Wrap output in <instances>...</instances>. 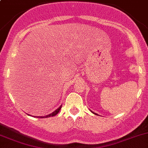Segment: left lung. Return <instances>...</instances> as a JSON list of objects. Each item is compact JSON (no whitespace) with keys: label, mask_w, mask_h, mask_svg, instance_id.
I'll list each match as a JSON object with an SVG mask.
<instances>
[{"label":"left lung","mask_w":148,"mask_h":148,"mask_svg":"<svg viewBox=\"0 0 148 148\" xmlns=\"http://www.w3.org/2000/svg\"><path fill=\"white\" fill-rule=\"evenodd\" d=\"M91 112H92V111H91ZM92 113H93V114H96V115H98V114H97L96 113H94V112H92Z\"/></svg>","instance_id":"left-lung-1"}]
</instances>
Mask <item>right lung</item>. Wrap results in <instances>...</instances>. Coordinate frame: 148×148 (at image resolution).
<instances>
[{"label": "right lung", "instance_id": "obj_1", "mask_svg": "<svg viewBox=\"0 0 148 148\" xmlns=\"http://www.w3.org/2000/svg\"><path fill=\"white\" fill-rule=\"evenodd\" d=\"M61 108H62V105H61L60 107L59 108H58L56 110H55V111L53 112H52L51 114H48V115H46V116H36V117H38V118H39V117L40 118H47V117H50V116H56L57 114H58V112H60V110ZM28 115H29V114H28Z\"/></svg>", "mask_w": 148, "mask_h": 148}]
</instances>
